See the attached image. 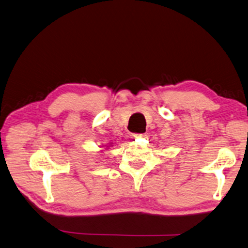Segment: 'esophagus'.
I'll use <instances>...</instances> for the list:
<instances>
[{
    "label": "esophagus",
    "instance_id": "obj_1",
    "mask_svg": "<svg viewBox=\"0 0 248 248\" xmlns=\"http://www.w3.org/2000/svg\"><path fill=\"white\" fill-rule=\"evenodd\" d=\"M143 136H144L143 134H134L133 138H138V137H143Z\"/></svg>",
    "mask_w": 248,
    "mask_h": 248
}]
</instances>
